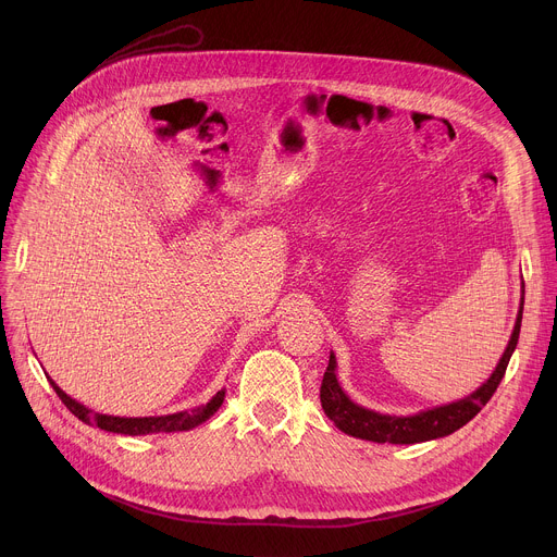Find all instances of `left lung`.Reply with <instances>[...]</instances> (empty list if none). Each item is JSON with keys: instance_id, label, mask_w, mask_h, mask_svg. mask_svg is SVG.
Instances as JSON below:
<instances>
[{"instance_id": "obj_1", "label": "left lung", "mask_w": 557, "mask_h": 557, "mask_svg": "<svg viewBox=\"0 0 557 557\" xmlns=\"http://www.w3.org/2000/svg\"><path fill=\"white\" fill-rule=\"evenodd\" d=\"M522 306H524V297H522ZM522 306H520V312H518V320H516L509 346H507L500 363L496 366L494 374L487 379V383H483V387H479L473 394L465 396V399H460L456 404H449V406L428 410V412H419L414 417L376 414L372 410H366V408L352 404L348 396L344 394V389L337 383V374H335V357L331 355L329 368L324 372L322 387H320V399H322V408H324L326 417L342 432H346L350 436L374 441V443H396V445L423 443V441L441 438V436H447V434L460 430L465 423H469L475 414L483 410V406L492 399L494 392L498 389V385H500V381L507 372L509 359L516 350L518 337H520Z\"/></svg>"}]
</instances>
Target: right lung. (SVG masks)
Returning <instances> with one entry per match:
<instances>
[{"mask_svg":"<svg viewBox=\"0 0 557 557\" xmlns=\"http://www.w3.org/2000/svg\"><path fill=\"white\" fill-rule=\"evenodd\" d=\"M54 392L59 394V399L63 401V406L74 414L82 419L84 423H95L97 428L106 430V432H114V434H129V436H138V434H153V432H183V430H191L196 425H200L202 421H207L213 412H218V408L224 401V389H220L213 399L207 406H200L191 412H178V414H168V417H145V419H121V417H108V414H99L88 410L86 406L76 404L70 396L50 379Z\"/></svg>","mask_w":557,"mask_h":557,"instance_id":"obj_1","label":"right lung"}]
</instances>
